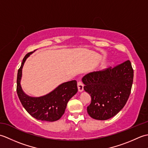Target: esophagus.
I'll return each instance as SVG.
<instances>
[{
	"mask_svg": "<svg viewBox=\"0 0 148 148\" xmlns=\"http://www.w3.org/2000/svg\"><path fill=\"white\" fill-rule=\"evenodd\" d=\"M77 89H78V91H79V92H83V90H84V88H83V87H84V84H83V83L81 82V81H77Z\"/></svg>",
	"mask_w": 148,
	"mask_h": 148,
	"instance_id": "obj_1",
	"label": "esophagus"
}]
</instances>
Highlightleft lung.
I'll return each mask as SVG.
<instances>
[{
    "mask_svg": "<svg viewBox=\"0 0 148 148\" xmlns=\"http://www.w3.org/2000/svg\"><path fill=\"white\" fill-rule=\"evenodd\" d=\"M133 78L130 60L85 75L82 79L84 90L92 99L87 107L88 114L93 119L106 120L118 114L130 96Z\"/></svg>",
    "mask_w": 148,
    "mask_h": 148,
    "instance_id": "8db88e82",
    "label": "left lung"
}]
</instances>
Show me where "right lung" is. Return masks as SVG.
Instances as JSON below:
<instances>
[{"mask_svg":"<svg viewBox=\"0 0 148 148\" xmlns=\"http://www.w3.org/2000/svg\"><path fill=\"white\" fill-rule=\"evenodd\" d=\"M32 53L25 56L18 69L16 86L18 98L23 108L34 118L46 121H56L64 114L69 100L77 93V82L72 80L62 83L51 93L40 97L27 95L21 89L20 80L24 63Z\"/></svg>","mask_w":148,"mask_h":148,"instance_id":"obj_1","label":"right lung"}]
</instances>
